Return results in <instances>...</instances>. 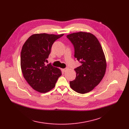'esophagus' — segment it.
I'll use <instances>...</instances> for the list:
<instances>
[{
    "label": "esophagus",
    "instance_id": "1",
    "mask_svg": "<svg viewBox=\"0 0 129 129\" xmlns=\"http://www.w3.org/2000/svg\"><path fill=\"white\" fill-rule=\"evenodd\" d=\"M67 69H68V68H67V67H66V68L63 69V71L64 72H66V71L67 70Z\"/></svg>",
    "mask_w": 129,
    "mask_h": 129
}]
</instances>
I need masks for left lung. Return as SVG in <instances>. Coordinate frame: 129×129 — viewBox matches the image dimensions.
<instances>
[{
    "mask_svg": "<svg viewBox=\"0 0 129 129\" xmlns=\"http://www.w3.org/2000/svg\"><path fill=\"white\" fill-rule=\"evenodd\" d=\"M67 38L74 46V57L82 64L74 70L76 78L70 85L77 92H89L100 83L106 73L107 63L102 47L97 38L89 32L73 33Z\"/></svg>",
    "mask_w": 129,
    "mask_h": 129,
    "instance_id": "obj_1",
    "label": "left lung"
}]
</instances>
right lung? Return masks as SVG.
Segmentation results:
<instances>
[{
  "label": "right lung",
  "instance_id": "right-lung-1",
  "mask_svg": "<svg viewBox=\"0 0 129 129\" xmlns=\"http://www.w3.org/2000/svg\"><path fill=\"white\" fill-rule=\"evenodd\" d=\"M63 35L34 34L22 46L20 65L23 77L38 92L45 93L52 90L62 75L59 69L50 64L46 65L45 62L53 43Z\"/></svg>",
  "mask_w": 129,
  "mask_h": 129
}]
</instances>
